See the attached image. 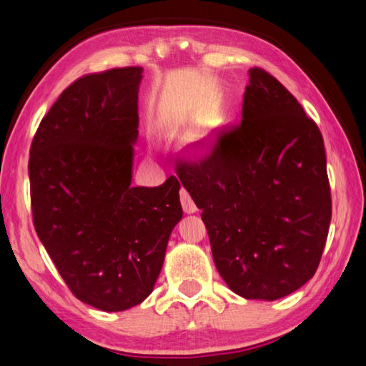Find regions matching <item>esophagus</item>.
Returning a JSON list of instances; mask_svg holds the SVG:
<instances>
[{
  "mask_svg": "<svg viewBox=\"0 0 366 366\" xmlns=\"http://www.w3.org/2000/svg\"><path fill=\"white\" fill-rule=\"evenodd\" d=\"M181 203L185 213H195L197 212V205L194 202V198L190 197V194L185 189H181Z\"/></svg>",
  "mask_w": 366,
  "mask_h": 366,
  "instance_id": "34e87169",
  "label": "esophagus"
}]
</instances>
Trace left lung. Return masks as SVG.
<instances>
[{
	"label": "left lung",
	"mask_w": 366,
	"mask_h": 366,
	"mask_svg": "<svg viewBox=\"0 0 366 366\" xmlns=\"http://www.w3.org/2000/svg\"><path fill=\"white\" fill-rule=\"evenodd\" d=\"M242 121L177 176L202 209L213 259L244 299L277 300L312 280L331 222L325 142L280 80L249 71Z\"/></svg>",
	"instance_id": "obj_1"
}]
</instances>
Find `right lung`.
Returning <instances> with one entry per match:
<instances>
[{
  "label": "right lung",
  "instance_id": "1",
  "mask_svg": "<svg viewBox=\"0 0 366 366\" xmlns=\"http://www.w3.org/2000/svg\"><path fill=\"white\" fill-rule=\"evenodd\" d=\"M142 67L77 79L30 145L36 235L80 302L122 312L152 294L171 231L182 218L174 176L132 187Z\"/></svg>",
  "mask_w": 366,
  "mask_h": 366
}]
</instances>
